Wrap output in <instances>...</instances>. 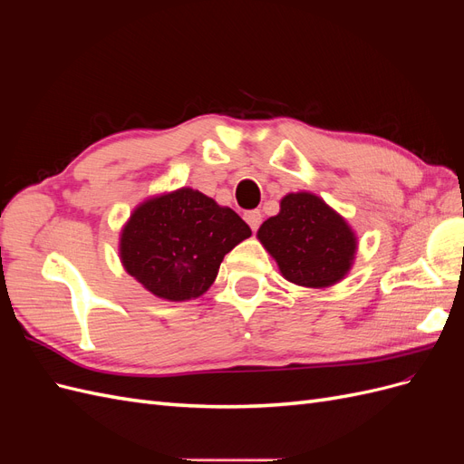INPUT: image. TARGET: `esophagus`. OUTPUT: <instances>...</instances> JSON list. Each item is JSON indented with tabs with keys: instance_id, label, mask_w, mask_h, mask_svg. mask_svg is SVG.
I'll return each mask as SVG.
<instances>
[{
	"instance_id": "34e87169",
	"label": "esophagus",
	"mask_w": 464,
	"mask_h": 464,
	"mask_svg": "<svg viewBox=\"0 0 464 464\" xmlns=\"http://www.w3.org/2000/svg\"><path fill=\"white\" fill-rule=\"evenodd\" d=\"M244 218H246V222L249 224V228L256 232V230L261 227L263 215H261V210H247V213L244 215Z\"/></svg>"
}]
</instances>
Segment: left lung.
Returning <instances> with one entry per match:
<instances>
[{"mask_svg":"<svg viewBox=\"0 0 464 464\" xmlns=\"http://www.w3.org/2000/svg\"><path fill=\"white\" fill-rule=\"evenodd\" d=\"M257 237L283 276L307 288H327L343 280L358 247L348 222L307 191L283 198L280 213L261 224Z\"/></svg>","mask_w":464,"mask_h":464,"instance_id":"left-lung-1","label":"left lung"}]
</instances>
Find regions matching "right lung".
Instances as JSON below:
<instances>
[{
  "instance_id": "1",
  "label": "right lung",
  "mask_w": 464,
  "mask_h": 464,
  "mask_svg": "<svg viewBox=\"0 0 464 464\" xmlns=\"http://www.w3.org/2000/svg\"><path fill=\"white\" fill-rule=\"evenodd\" d=\"M251 236L232 208L181 188L139 205L120 237V257L154 296L199 298L218 275L224 256Z\"/></svg>"
}]
</instances>
